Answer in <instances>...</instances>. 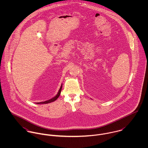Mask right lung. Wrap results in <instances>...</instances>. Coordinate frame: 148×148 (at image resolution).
I'll return each mask as SVG.
<instances>
[{
	"mask_svg": "<svg viewBox=\"0 0 148 148\" xmlns=\"http://www.w3.org/2000/svg\"><path fill=\"white\" fill-rule=\"evenodd\" d=\"M62 85H61V86H60V89H59V92H58V94L56 95V96H55L54 97H53L52 99H50V100H47V101H44V102H40V103H37V104H48V103H51V102H53V101H55L57 99H58V97H59V96H60V93H61V90H62Z\"/></svg>",
	"mask_w": 148,
	"mask_h": 148,
	"instance_id": "right-lung-1",
	"label": "right lung"
}]
</instances>
